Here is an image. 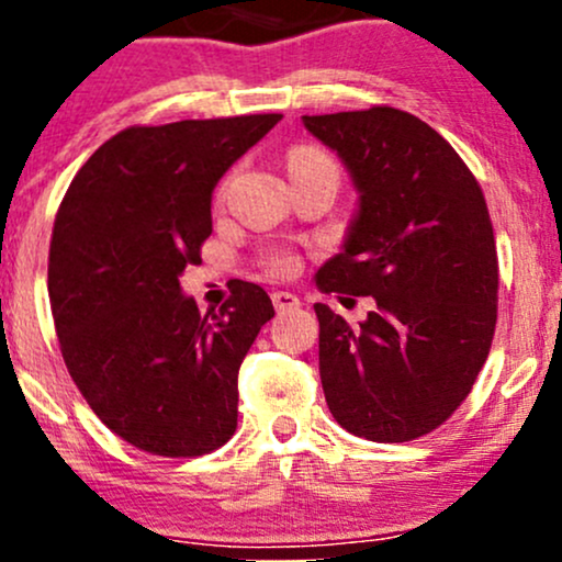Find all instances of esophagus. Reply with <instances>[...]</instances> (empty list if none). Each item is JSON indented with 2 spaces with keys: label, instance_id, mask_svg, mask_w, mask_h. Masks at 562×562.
Instances as JSON below:
<instances>
[{
  "label": "esophagus",
  "instance_id": "obj_1",
  "mask_svg": "<svg viewBox=\"0 0 562 562\" xmlns=\"http://www.w3.org/2000/svg\"><path fill=\"white\" fill-rule=\"evenodd\" d=\"M272 303H274L277 312H290V308H299L301 306V301L295 299L293 293H288V290H274Z\"/></svg>",
  "mask_w": 562,
  "mask_h": 562
}]
</instances>
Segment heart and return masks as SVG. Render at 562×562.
<instances>
[{
  "label": "heart",
  "mask_w": 562,
  "mask_h": 562,
  "mask_svg": "<svg viewBox=\"0 0 562 562\" xmlns=\"http://www.w3.org/2000/svg\"><path fill=\"white\" fill-rule=\"evenodd\" d=\"M303 166H335L325 153L314 150V147H295L288 156V171L303 169ZM269 272L277 277H288L295 272V256L290 254H272L269 256Z\"/></svg>",
  "instance_id": "obj_1"
}]
</instances>
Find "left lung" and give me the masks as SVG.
Listing matches in <instances>:
<instances>
[{"label":"left lung","mask_w":562,"mask_h":562,"mask_svg":"<svg viewBox=\"0 0 562 562\" xmlns=\"http://www.w3.org/2000/svg\"><path fill=\"white\" fill-rule=\"evenodd\" d=\"M359 192L344 250L317 272L322 293L372 295L359 327L314 303L319 378L340 428L378 443L420 438L468 398L496 325L499 263L481 184L417 115H303Z\"/></svg>","instance_id":"8db88e82"}]
</instances>
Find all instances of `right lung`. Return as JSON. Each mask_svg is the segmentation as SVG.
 Instances as JSON below:
<instances>
[{
    "instance_id": "1",
    "label": "right lung",
    "mask_w": 562,
    "mask_h": 562,
    "mask_svg": "<svg viewBox=\"0 0 562 562\" xmlns=\"http://www.w3.org/2000/svg\"><path fill=\"white\" fill-rule=\"evenodd\" d=\"M280 113L128 126L70 182L49 243V303L63 359L115 436L160 457H200L237 428V372L274 317L237 280L200 314L179 277L211 235V192Z\"/></svg>"
}]
</instances>
